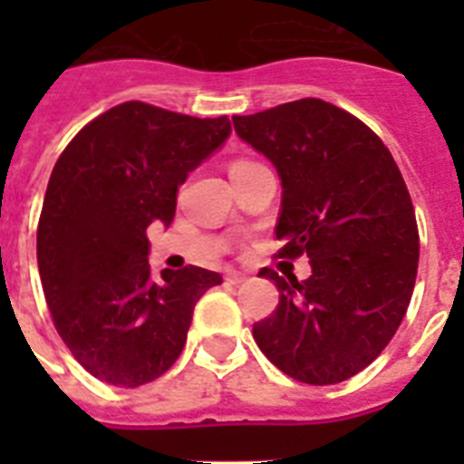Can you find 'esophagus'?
<instances>
[{
	"label": "esophagus",
	"instance_id": "esophagus-1",
	"mask_svg": "<svg viewBox=\"0 0 464 464\" xmlns=\"http://www.w3.org/2000/svg\"><path fill=\"white\" fill-rule=\"evenodd\" d=\"M246 278H248V276H246L244 272H237V269H229V272L225 274V281H227V283H235V285H237V283L246 281Z\"/></svg>",
	"mask_w": 464,
	"mask_h": 464
}]
</instances>
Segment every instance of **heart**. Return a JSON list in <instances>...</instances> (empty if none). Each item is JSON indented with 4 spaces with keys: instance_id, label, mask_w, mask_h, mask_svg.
Listing matches in <instances>:
<instances>
[{
    "instance_id": "heart-1",
    "label": "heart",
    "mask_w": 464,
    "mask_h": 464,
    "mask_svg": "<svg viewBox=\"0 0 464 464\" xmlns=\"http://www.w3.org/2000/svg\"><path fill=\"white\" fill-rule=\"evenodd\" d=\"M239 162H248V160H237V162H232V165H239Z\"/></svg>"
}]
</instances>
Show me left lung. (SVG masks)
I'll return each instance as SVG.
<instances>
[{
  "mask_svg": "<svg viewBox=\"0 0 464 464\" xmlns=\"http://www.w3.org/2000/svg\"><path fill=\"white\" fill-rule=\"evenodd\" d=\"M232 122L281 176L274 257L311 262L302 283L260 269L281 295L253 339L290 379H351L379 358L411 302L420 239L407 183L385 143L330 102L306 97Z\"/></svg>",
  "mask_w": 464,
  "mask_h": 464,
  "instance_id": "left-lung-1",
  "label": "left lung"
}]
</instances>
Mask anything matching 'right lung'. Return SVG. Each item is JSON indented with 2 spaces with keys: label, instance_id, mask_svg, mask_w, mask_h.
I'll return each mask as SVG.
<instances>
[{
  "label": "right lung",
  "instance_id": "add662e5",
  "mask_svg": "<svg viewBox=\"0 0 464 464\" xmlns=\"http://www.w3.org/2000/svg\"><path fill=\"white\" fill-rule=\"evenodd\" d=\"M227 116L122 102L90 121L53 167L36 260L53 325L100 381L137 388L179 360L220 274L188 265L150 276V223L169 225L179 186L229 137Z\"/></svg>",
  "mask_w": 464,
  "mask_h": 464
}]
</instances>
